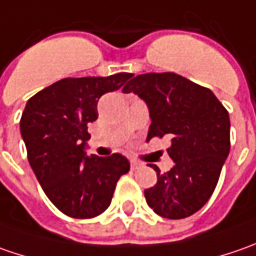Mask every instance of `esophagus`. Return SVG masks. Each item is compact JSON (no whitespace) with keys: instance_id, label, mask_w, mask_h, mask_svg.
<instances>
[{"instance_id":"esophagus-1","label":"esophagus","mask_w":256,"mask_h":256,"mask_svg":"<svg viewBox=\"0 0 256 256\" xmlns=\"http://www.w3.org/2000/svg\"><path fill=\"white\" fill-rule=\"evenodd\" d=\"M130 164H131V170H134V171L142 166V164L138 162V161H135V160H131V161H130Z\"/></svg>"}]
</instances>
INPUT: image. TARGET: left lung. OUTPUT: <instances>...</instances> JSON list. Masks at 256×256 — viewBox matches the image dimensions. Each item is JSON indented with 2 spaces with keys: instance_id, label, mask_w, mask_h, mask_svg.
<instances>
[{
  "instance_id": "obj_1",
  "label": "left lung",
  "mask_w": 256,
  "mask_h": 256,
  "mask_svg": "<svg viewBox=\"0 0 256 256\" xmlns=\"http://www.w3.org/2000/svg\"><path fill=\"white\" fill-rule=\"evenodd\" d=\"M124 92L136 94L152 120L146 141L171 138L175 165L145 190L148 205L162 218L182 220L200 211L215 191L230 148V115L211 90L174 72L136 75Z\"/></svg>"
}]
</instances>
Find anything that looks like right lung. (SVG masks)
<instances>
[{
  "label": "right lung",
  "mask_w": 256,
  "mask_h": 256,
  "mask_svg": "<svg viewBox=\"0 0 256 256\" xmlns=\"http://www.w3.org/2000/svg\"><path fill=\"white\" fill-rule=\"evenodd\" d=\"M132 74L64 78L28 100L20 121L26 156L45 195L60 211L78 220L102 214L128 160L85 154L88 124L98 118L104 94L122 86Z\"/></svg>",
  "instance_id": "right-lung-1"
}]
</instances>
